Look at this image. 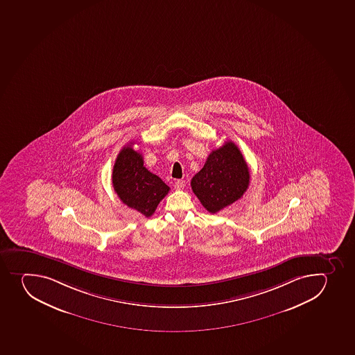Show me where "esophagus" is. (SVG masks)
I'll return each mask as SVG.
<instances>
[{"mask_svg":"<svg viewBox=\"0 0 355 355\" xmlns=\"http://www.w3.org/2000/svg\"><path fill=\"white\" fill-rule=\"evenodd\" d=\"M175 189H182L185 187V180H182V179H178L175 182Z\"/></svg>","mask_w":355,"mask_h":355,"instance_id":"esophagus-1","label":"esophagus"}]
</instances>
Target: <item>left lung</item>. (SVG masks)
<instances>
[{
    "instance_id": "left-lung-1",
    "label": "left lung",
    "mask_w": 355,
    "mask_h": 355,
    "mask_svg": "<svg viewBox=\"0 0 355 355\" xmlns=\"http://www.w3.org/2000/svg\"><path fill=\"white\" fill-rule=\"evenodd\" d=\"M250 169L236 144L227 141L210 153L202 169L191 180L193 192L209 213L236 202L250 185Z\"/></svg>"
}]
</instances>
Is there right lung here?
I'll use <instances>...</instances> for the list:
<instances>
[{
  "label": "right lung",
  "instance_id": "add662e5",
  "mask_svg": "<svg viewBox=\"0 0 355 355\" xmlns=\"http://www.w3.org/2000/svg\"><path fill=\"white\" fill-rule=\"evenodd\" d=\"M133 142L123 147L112 169V186L124 205L144 216H152L170 187L159 176L144 166L140 153L132 148Z\"/></svg>",
  "mask_w": 355,
  "mask_h": 355
}]
</instances>
